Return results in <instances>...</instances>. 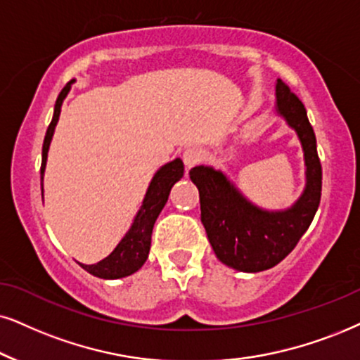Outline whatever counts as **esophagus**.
I'll use <instances>...</instances> for the list:
<instances>
[{"label": "esophagus", "instance_id": "34e87169", "mask_svg": "<svg viewBox=\"0 0 360 360\" xmlns=\"http://www.w3.org/2000/svg\"><path fill=\"white\" fill-rule=\"evenodd\" d=\"M183 161L186 169H191V167H194L202 161V151L199 148H188L183 154Z\"/></svg>", "mask_w": 360, "mask_h": 360}]
</instances>
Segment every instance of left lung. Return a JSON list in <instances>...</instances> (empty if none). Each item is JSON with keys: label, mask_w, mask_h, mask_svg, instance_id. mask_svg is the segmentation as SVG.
<instances>
[{"label": "left lung", "mask_w": 360, "mask_h": 360, "mask_svg": "<svg viewBox=\"0 0 360 360\" xmlns=\"http://www.w3.org/2000/svg\"><path fill=\"white\" fill-rule=\"evenodd\" d=\"M276 111L297 133L306 162V188L284 211H266L244 198L222 171L195 166L189 171L201 199V221L214 254L226 266L261 272L279 264L297 245L321 202L322 167L307 112L289 86L276 83Z\"/></svg>", "instance_id": "8db88e82"}]
</instances>
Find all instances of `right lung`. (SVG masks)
Listing matches in <instances>:
<instances>
[{
    "instance_id": "1",
    "label": "right lung",
    "mask_w": 360,
    "mask_h": 360,
    "mask_svg": "<svg viewBox=\"0 0 360 360\" xmlns=\"http://www.w3.org/2000/svg\"><path fill=\"white\" fill-rule=\"evenodd\" d=\"M75 83V79L70 81L56 99L54 104V115L53 120L49 122L46 136H44L43 143V161H41V194H43V176H44V167H46V159H48V149L51 144L54 127L58 124L59 112H61V106L65 98L70 93L71 84ZM184 174V165L179 158L174 161L167 162L162 167H159L156 174L149 183V188L144 195V201L141 204L138 214H136L133 224H131L129 231H127L124 238L121 239V243L116 245L115 251L109 254L108 257H104L103 261L96 264H81L84 271H88L89 274L101 277V279H121V277L134 274L136 271H139L143 267V264L146 262L149 249H151V234L154 222H156L159 212L162 211L165 204L169 198L171 188L177 181L181 179Z\"/></svg>"
}]
</instances>
